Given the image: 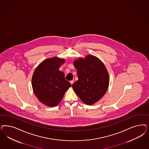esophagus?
<instances>
[{
    "label": "esophagus",
    "mask_w": 149,
    "mask_h": 149,
    "mask_svg": "<svg viewBox=\"0 0 149 149\" xmlns=\"http://www.w3.org/2000/svg\"><path fill=\"white\" fill-rule=\"evenodd\" d=\"M70 83H71V84H73V83H74V81H73V80H72V81H70Z\"/></svg>",
    "instance_id": "34e87169"
}]
</instances>
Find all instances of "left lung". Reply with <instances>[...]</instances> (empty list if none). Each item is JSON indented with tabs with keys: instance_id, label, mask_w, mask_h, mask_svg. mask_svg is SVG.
<instances>
[{
	"instance_id": "left-lung-1",
	"label": "left lung",
	"mask_w": 149,
	"mask_h": 149,
	"mask_svg": "<svg viewBox=\"0 0 149 149\" xmlns=\"http://www.w3.org/2000/svg\"><path fill=\"white\" fill-rule=\"evenodd\" d=\"M78 80L72 84L78 96L86 105H93L105 95L109 85V76L100 60L93 55L74 61Z\"/></svg>"
}]
</instances>
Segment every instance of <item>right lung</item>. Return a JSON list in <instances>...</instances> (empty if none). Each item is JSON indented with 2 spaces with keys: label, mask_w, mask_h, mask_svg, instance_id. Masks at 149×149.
Wrapping results in <instances>:
<instances>
[{
  "label": "right lung",
  "mask_w": 149,
  "mask_h": 149,
  "mask_svg": "<svg viewBox=\"0 0 149 149\" xmlns=\"http://www.w3.org/2000/svg\"><path fill=\"white\" fill-rule=\"evenodd\" d=\"M64 63L63 59L58 58H47L34 72L32 79L34 93L45 105H58L66 91L71 86V84L65 79L64 73L59 71Z\"/></svg>",
  "instance_id": "obj_1"
}]
</instances>
